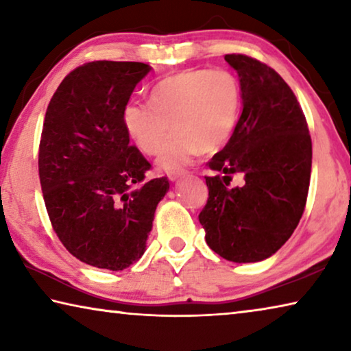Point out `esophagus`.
Segmentation results:
<instances>
[{
    "instance_id": "1",
    "label": "esophagus",
    "mask_w": 351,
    "mask_h": 351,
    "mask_svg": "<svg viewBox=\"0 0 351 351\" xmlns=\"http://www.w3.org/2000/svg\"><path fill=\"white\" fill-rule=\"evenodd\" d=\"M186 175H187L186 170H178V171H170L169 178H170V181H178V180H181V178L186 176Z\"/></svg>"
}]
</instances>
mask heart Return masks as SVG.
<instances>
[{"instance_id":"1","label":"heart","mask_w":351,"mask_h":351,"mask_svg":"<svg viewBox=\"0 0 351 351\" xmlns=\"http://www.w3.org/2000/svg\"><path fill=\"white\" fill-rule=\"evenodd\" d=\"M150 105L130 102L123 128L142 153H159L168 125L174 133L158 158V167L176 170L201 152L223 147L241 108V85L228 69H186L165 77L148 91Z\"/></svg>"}]
</instances>
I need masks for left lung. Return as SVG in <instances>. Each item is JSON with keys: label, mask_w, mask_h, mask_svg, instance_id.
Returning <instances> with one entry per match:
<instances>
[{"label": "left lung", "mask_w": 351, "mask_h": 351, "mask_svg": "<svg viewBox=\"0 0 351 351\" xmlns=\"http://www.w3.org/2000/svg\"><path fill=\"white\" fill-rule=\"evenodd\" d=\"M241 85V116L206 176L209 199L199 213L206 241L234 263L274 255L293 235L305 210L311 176L306 119L288 83L268 64L228 54ZM243 184L229 189L230 174Z\"/></svg>", "instance_id": "1"}]
</instances>
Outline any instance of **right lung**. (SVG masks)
Listing matches in <instances>:
<instances>
[{
  "label": "right lung",
  "instance_id": "obj_1",
  "mask_svg": "<svg viewBox=\"0 0 351 351\" xmlns=\"http://www.w3.org/2000/svg\"><path fill=\"white\" fill-rule=\"evenodd\" d=\"M152 66L91 62L64 77L47 105L38 173L63 246L96 268L122 271L145 252L170 182L147 181L150 162L130 145L122 112Z\"/></svg>",
  "mask_w": 351,
  "mask_h": 351
}]
</instances>
